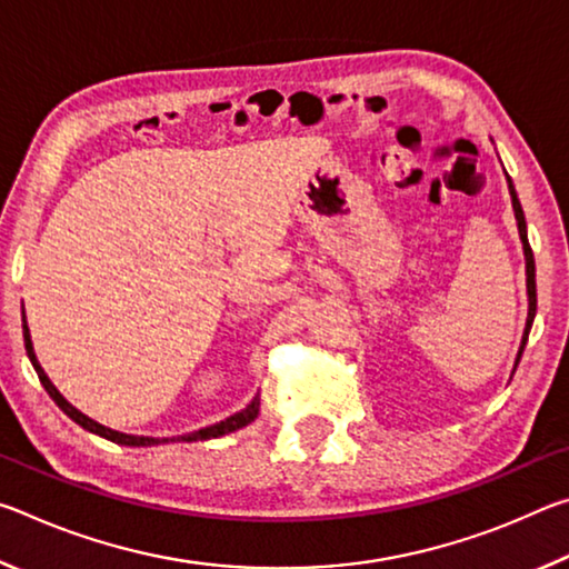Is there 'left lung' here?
Masks as SVG:
<instances>
[{
	"label": "left lung",
	"instance_id": "1",
	"mask_svg": "<svg viewBox=\"0 0 569 569\" xmlns=\"http://www.w3.org/2000/svg\"><path fill=\"white\" fill-rule=\"evenodd\" d=\"M507 176V172H505ZM507 186H509V198H512V210H515V220H517V230H519V240H522V250H525V268H527V323H525V333H522V341H519V351H517V359H515V369L519 359H522V351L527 346L529 339V329H532V321H535V313H537V283H535V256H532V248H529V240H527V220L522 213V206H519V198H517V190L512 186V178L507 176ZM515 373V371H512Z\"/></svg>",
	"mask_w": 569,
	"mask_h": 569
}]
</instances>
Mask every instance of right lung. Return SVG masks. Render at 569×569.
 <instances>
[{"label":"right lung","mask_w":569,"mask_h":569,"mask_svg":"<svg viewBox=\"0 0 569 569\" xmlns=\"http://www.w3.org/2000/svg\"><path fill=\"white\" fill-rule=\"evenodd\" d=\"M22 333H24V349H27V356H30V361L34 366L37 377H40L44 391L50 393V397L54 399L57 407H60L67 417H70L72 421L80 423L82 429L92 431V435H98L102 439L108 441H114V445H122V447H158V445H168V441H206V439H218V437H226L230 435V431H238L248 427L250 421H256L258 411H261V397L250 399V403L246 409H240L236 413H230L228 419L218 421V423H210V427L206 429H198V431H190V435H182V437H138V435H122V431H114L110 427H104V423L90 419L88 413H82L80 409H74L70 401H67L60 391H57L54 383L50 381V377H47L44 369L40 366V361H37V353H34V346H32V336H30V326H27V316L22 311Z\"/></svg>","instance_id":"right-lung-1"}]
</instances>
